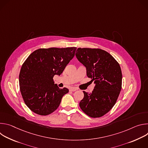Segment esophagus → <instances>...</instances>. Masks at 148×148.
I'll return each mask as SVG.
<instances>
[{"label":"esophagus","instance_id":"esophagus-1","mask_svg":"<svg viewBox=\"0 0 148 148\" xmlns=\"http://www.w3.org/2000/svg\"><path fill=\"white\" fill-rule=\"evenodd\" d=\"M76 90H77V88L75 87H71L70 88V91H75Z\"/></svg>","mask_w":148,"mask_h":148}]
</instances>
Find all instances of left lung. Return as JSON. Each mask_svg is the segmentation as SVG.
I'll return each mask as SVG.
<instances>
[{
	"mask_svg": "<svg viewBox=\"0 0 148 148\" xmlns=\"http://www.w3.org/2000/svg\"><path fill=\"white\" fill-rule=\"evenodd\" d=\"M75 56L86 66L88 77L95 84L91 94L83 91L84 97L79 107L91 118L101 117L112 108L120 94L121 67L110 53L100 49L78 48Z\"/></svg>",
	"mask_w": 148,
	"mask_h": 148,
	"instance_id": "1",
	"label": "left lung"
}]
</instances>
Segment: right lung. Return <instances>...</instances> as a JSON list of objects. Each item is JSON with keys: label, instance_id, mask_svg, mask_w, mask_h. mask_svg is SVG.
<instances>
[{"label": "right lung", "instance_id": "right-lung-1", "mask_svg": "<svg viewBox=\"0 0 148 148\" xmlns=\"http://www.w3.org/2000/svg\"><path fill=\"white\" fill-rule=\"evenodd\" d=\"M77 47L39 49L25 61L19 74L21 94L27 107L40 115L56 111L69 89H60L53 77L60 75L74 57Z\"/></svg>", "mask_w": 148, "mask_h": 148}]
</instances>
